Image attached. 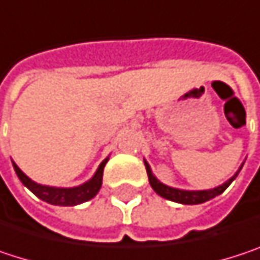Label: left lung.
<instances>
[{"mask_svg": "<svg viewBox=\"0 0 260 260\" xmlns=\"http://www.w3.org/2000/svg\"><path fill=\"white\" fill-rule=\"evenodd\" d=\"M144 166H146V172H147V176H149V182H150V186L153 188V191L167 199V200H172V202H176V203H182V205H199V203H203V202H208L211 199H214L215 196H220L232 182L235 181V178L238 176L239 170L242 169V166L239 167V170L235 173L234 176L229 179L228 182H224L223 185L217 186V188H212V189H203V191H185V189H178V188H172V186H167L164 183L158 181L153 175H152V170L149 167V164L144 161Z\"/></svg>", "mask_w": 260, "mask_h": 260, "instance_id": "obj_1", "label": "left lung"}]
</instances>
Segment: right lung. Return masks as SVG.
<instances>
[{
    "mask_svg": "<svg viewBox=\"0 0 260 260\" xmlns=\"http://www.w3.org/2000/svg\"><path fill=\"white\" fill-rule=\"evenodd\" d=\"M107 161H108V158L101 162L99 169L96 170L94 176L90 181L79 185V186H74V188H55V186L40 185V183L31 181L15 162H13V169H15V172H16L21 182L32 194H36L40 200L51 203V205H58V206H75V205L84 203V202L93 199L99 192L101 185H102L104 167H105Z\"/></svg>",
    "mask_w": 260,
    "mask_h": 260,
    "instance_id": "right-lung-1",
    "label": "right lung"
}]
</instances>
